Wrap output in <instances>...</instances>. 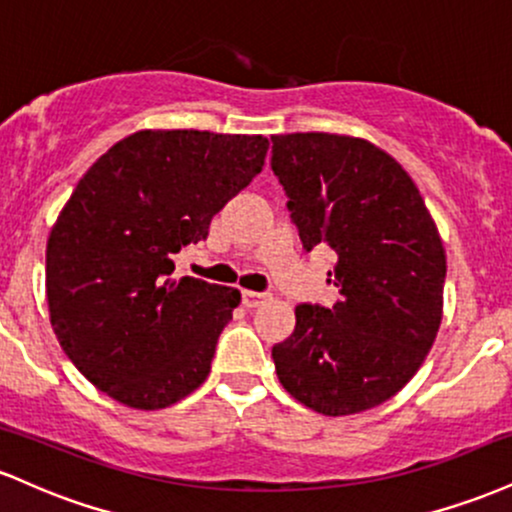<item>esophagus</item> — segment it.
I'll return each instance as SVG.
<instances>
[{
  "instance_id": "obj_1",
  "label": "esophagus",
  "mask_w": 512,
  "mask_h": 512,
  "mask_svg": "<svg viewBox=\"0 0 512 512\" xmlns=\"http://www.w3.org/2000/svg\"><path fill=\"white\" fill-rule=\"evenodd\" d=\"M267 293H260V291H243V305L245 308H257V305H262L267 301Z\"/></svg>"
}]
</instances>
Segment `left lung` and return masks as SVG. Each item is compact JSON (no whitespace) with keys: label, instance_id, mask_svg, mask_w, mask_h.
Listing matches in <instances>:
<instances>
[{"label":"left lung","instance_id":"left-lung-1","mask_svg":"<svg viewBox=\"0 0 512 512\" xmlns=\"http://www.w3.org/2000/svg\"><path fill=\"white\" fill-rule=\"evenodd\" d=\"M272 170L303 245L337 252L342 301L298 305L272 358L284 390L325 416L383 404L426 361L443 320L445 248L407 170L349 134L272 137Z\"/></svg>","mask_w":512,"mask_h":512}]
</instances>
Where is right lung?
<instances>
[{"instance_id": "right-lung-1", "label": "right lung", "mask_w": 512, "mask_h": 512, "mask_svg": "<svg viewBox=\"0 0 512 512\" xmlns=\"http://www.w3.org/2000/svg\"><path fill=\"white\" fill-rule=\"evenodd\" d=\"M262 134L139 129L74 187L48 238L50 325L88 383L156 411L207 380L240 291L170 279L182 245L260 173Z\"/></svg>"}]
</instances>
